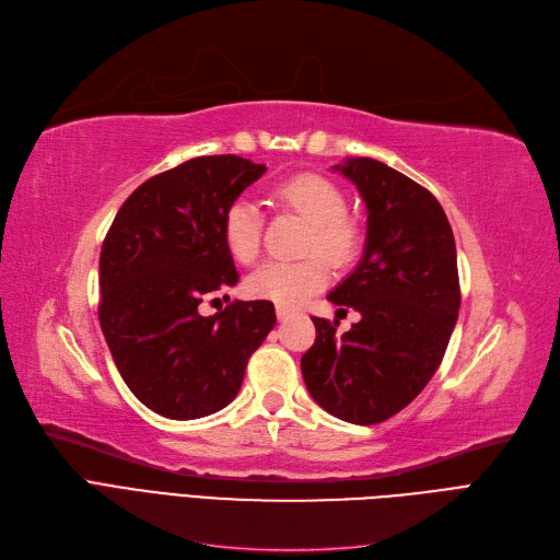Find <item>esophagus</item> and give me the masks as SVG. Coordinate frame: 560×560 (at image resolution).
<instances>
[{
    "label": "esophagus",
    "mask_w": 560,
    "mask_h": 560,
    "mask_svg": "<svg viewBox=\"0 0 560 560\" xmlns=\"http://www.w3.org/2000/svg\"><path fill=\"white\" fill-rule=\"evenodd\" d=\"M276 315H278V319H280V322H284V319H289V317H294V315H296V311H294V307L278 305V307H276Z\"/></svg>",
    "instance_id": "1"
}]
</instances>
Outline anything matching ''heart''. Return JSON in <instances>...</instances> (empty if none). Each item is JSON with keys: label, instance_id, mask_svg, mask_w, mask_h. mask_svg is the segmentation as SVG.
<instances>
[{"label": "heart", "instance_id": "1", "mask_svg": "<svg viewBox=\"0 0 560 560\" xmlns=\"http://www.w3.org/2000/svg\"><path fill=\"white\" fill-rule=\"evenodd\" d=\"M276 203L294 210L311 222L305 238V253H319L334 266H342L357 255L359 231L345 218L342 191L317 173L284 180L276 189ZM261 210L255 201H231L222 215V238L229 255L241 264H253L261 249ZM318 255H307L296 261H266L247 278L249 296L278 305H299L329 282V266Z\"/></svg>", "mask_w": 560, "mask_h": 560}]
</instances>
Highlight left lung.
<instances>
[{"instance_id":"1","label":"left lung","mask_w":560,"mask_h":560,"mask_svg":"<svg viewBox=\"0 0 560 560\" xmlns=\"http://www.w3.org/2000/svg\"><path fill=\"white\" fill-rule=\"evenodd\" d=\"M334 168L357 185L369 229L359 266L329 301L361 319L336 334L338 322L313 317L301 373L319 408L371 427L410 405L445 357L460 307L456 245L427 187L371 158Z\"/></svg>"}]
</instances>
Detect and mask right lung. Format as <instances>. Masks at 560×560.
Returning <instances> with one entry per match:
<instances>
[{
    "label": "right lung",
    "instance_id": "right-lung-1",
    "mask_svg": "<svg viewBox=\"0 0 560 560\" xmlns=\"http://www.w3.org/2000/svg\"><path fill=\"white\" fill-rule=\"evenodd\" d=\"M264 171L236 155L183 162L133 189L104 238L102 331L131 394L162 417L222 410L276 326L271 301L199 313L201 301L238 282L222 215Z\"/></svg>",
    "mask_w": 560,
    "mask_h": 560
}]
</instances>
